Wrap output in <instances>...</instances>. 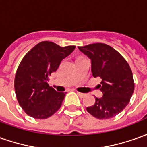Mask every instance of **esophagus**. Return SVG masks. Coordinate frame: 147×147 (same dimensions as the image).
<instances>
[{"mask_svg":"<svg viewBox=\"0 0 147 147\" xmlns=\"http://www.w3.org/2000/svg\"><path fill=\"white\" fill-rule=\"evenodd\" d=\"M77 95H79L80 98H84L86 96V94H84V93H80V92H77Z\"/></svg>","mask_w":147,"mask_h":147,"instance_id":"obj_1","label":"esophagus"}]
</instances>
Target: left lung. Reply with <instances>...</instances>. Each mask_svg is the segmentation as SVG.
I'll return each mask as SVG.
<instances>
[{"label":"left lung","instance_id":"obj_1","mask_svg":"<svg viewBox=\"0 0 147 147\" xmlns=\"http://www.w3.org/2000/svg\"><path fill=\"white\" fill-rule=\"evenodd\" d=\"M91 59L92 76L102 79L99 84L102 97H95L87 111L97 119H107L119 114L130 102L134 90L129 64L116 50L102 43L78 47Z\"/></svg>","mask_w":147,"mask_h":147}]
</instances>
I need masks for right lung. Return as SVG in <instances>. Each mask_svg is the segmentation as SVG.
<instances>
[{
  "label": "right lung",
  "mask_w": 147,
  "mask_h": 147,
  "mask_svg": "<svg viewBox=\"0 0 147 147\" xmlns=\"http://www.w3.org/2000/svg\"><path fill=\"white\" fill-rule=\"evenodd\" d=\"M76 46L60 47L53 42L39 43L24 56L16 71L14 87L17 101L29 116L44 119L62 105L66 93L49 87V76Z\"/></svg>",
  "instance_id": "1"
}]
</instances>
